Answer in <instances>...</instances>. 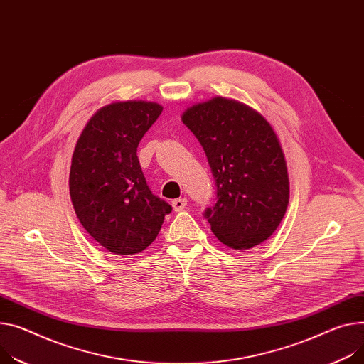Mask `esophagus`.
<instances>
[{
    "label": "esophagus",
    "mask_w": 364,
    "mask_h": 364,
    "mask_svg": "<svg viewBox=\"0 0 364 364\" xmlns=\"http://www.w3.org/2000/svg\"><path fill=\"white\" fill-rule=\"evenodd\" d=\"M186 204H188V200L186 198H178V200H173L172 201V207L175 211H182L186 208Z\"/></svg>",
    "instance_id": "obj_1"
}]
</instances>
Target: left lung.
Listing matches in <instances>:
<instances>
[{
    "label": "left lung",
    "mask_w": 364,
    "mask_h": 364,
    "mask_svg": "<svg viewBox=\"0 0 364 364\" xmlns=\"http://www.w3.org/2000/svg\"><path fill=\"white\" fill-rule=\"evenodd\" d=\"M183 124L203 146L217 186L205 208L213 233L233 249L267 240L289 204V175L271 125L243 103L214 97L189 107Z\"/></svg>",
    "instance_id": "left-lung-1"
}]
</instances>
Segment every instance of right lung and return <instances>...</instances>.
<instances>
[{"instance_id": "1", "label": "right lung", "mask_w": 364, "mask_h": 364, "mask_svg": "<svg viewBox=\"0 0 364 364\" xmlns=\"http://www.w3.org/2000/svg\"><path fill=\"white\" fill-rule=\"evenodd\" d=\"M161 110L141 100L107 105L90 118L77 141L71 201L82 228L112 254L143 252L172 211L149 188L136 156Z\"/></svg>"}]
</instances>
